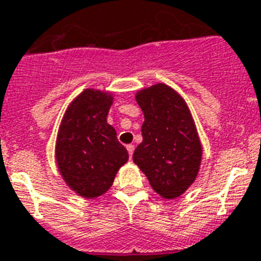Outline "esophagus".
<instances>
[{"mask_svg": "<svg viewBox=\"0 0 261 261\" xmlns=\"http://www.w3.org/2000/svg\"><path fill=\"white\" fill-rule=\"evenodd\" d=\"M126 148H127L128 156H130V159H131V157H133V153H134V149H135V147H134L133 144H127V145H126Z\"/></svg>", "mask_w": 261, "mask_h": 261, "instance_id": "34e87169", "label": "esophagus"}]
</instances>
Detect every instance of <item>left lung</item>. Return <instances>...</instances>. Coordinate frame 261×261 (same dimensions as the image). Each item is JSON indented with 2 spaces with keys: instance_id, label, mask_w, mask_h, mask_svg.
I'll return each instance as SVG.
<instances>
[{
  "instance_id": "1",
  "label": "left lung",
  "mask_w": 261,
  "mask_h": 261,
  "mask_svg": "<svg viewBox=\"0 0 261 261\" xmlns=\"http://www.w3.org/2000/svg\"><path fill=\"white\" fill-rule=\"evenodd\" d=\"M135 98L144 122L134 163L160 196L178 198L195 182L203 154L191 112L182 96L164 83L138 91Z\"/></svg>"
}]
</instances>
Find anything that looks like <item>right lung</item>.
Instances as JSON below:
<instances>
[{"label":"right lung","instance_id":"add662e5","mask_svg":"<svg viewBox=\"0 0 261 261\" xmlns=\"http://www.w3.org/2000/svg\"><path fill=\"white\" fill-rule=\"evenodd\" d=\"M112 104L110 92L87 88L70 102L58 128V170L67 186L86 199L105 194L128 160L127 149L107 122Z\"/></svg>","mask_w":261,"mask_h":261}]
</instances>
